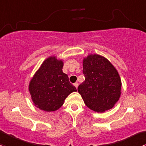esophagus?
I'll return each instance as SVG.
<instances>
[{
	"label": "esophagus",
	"mask_w": 146,
	"mask_h": 146,
	"mask_svg": "<svg viewBox=\"0 0 146 146\" xmlns=\"http://www.w3.org/2000/svg\"><path fill=\"white\" fill-rule=\"evenodd\" d=\"M74 86H75V87H76V88L77 89L78 87V82H76V83L74 84Z\"/></svg>",
	"instance_id": "34e87169"
}]
</instances>
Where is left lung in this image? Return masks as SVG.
<instances>
[{
	"label": "left lung",
	"mask_w": 146,
	"mask_h": 146,
	"mask_svg": "<svg viewBox=\"0 0 146 146\" xmlns=\"http://www.w3.org/2000/svg\"><path fill=\"white\" fill-rule=\"evenodd\" d=\"M82 66L85 80L78 91L85 105L97 113L113 108L121 95L122 82L117 69L97 54L84 58Z\"/></svg>",
	"instance_id": "left-lung-1"
}]
</instances>
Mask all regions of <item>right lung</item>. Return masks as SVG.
<instances>
[{"label":"right lung","instance_id":"1","mask_svg":"<svg viewBox=\"0 0 146 146\" xmlns=\"http://www.w3.org/2000/svg\"><path fill=\"white\" fill-rule=\"evenodd\" d=\"M64 61L55 56L45 59L31 79L29 91L33 105L46 112L58 110L70 93L77 92L63 73Z\"/></svg>","mask_w":146,"mask_h":146}]
</instances>
